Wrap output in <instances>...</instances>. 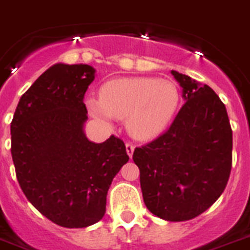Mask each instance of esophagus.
<instances>
[{
	"instance_id": "34e87169",
	"label": "esophagus",
	"mask_w": 250,
	"mask_h": 250,
	"mask_svg": "<svg viewBox=\"0 0 250 250\" xmlns=\"http://www.w3.org/2000/svg\"><path fill=\"white\" fill-rule=\"evenodd\" d=\"M125 150H127V154L129 155V157H132L133 150H135V145L132 144V142H127V144H125Z\"/></svg>"
}]
</instances>
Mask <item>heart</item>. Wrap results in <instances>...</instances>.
<instances>
[{
	"mask_svg": "<svg viewBox=\"0 0 250 250\" xmlns=\"http://www.w3.org/2000/svg\"><path fill=\"white\" fill-rule=\"evenodd\" d=\"M90 113L103 122L127 118V129L138 140H151L164 131L179 104L175 83L155 77H127L109 81L100 99L86 100Z\"/></svg>",
	"mask_w": 250,
	"mask_h": 250,
	"instance_id": "b5f03b06",
	"label": "heart"
}]
</instances>
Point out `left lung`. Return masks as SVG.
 I'll use <instances>...</instances> for the list:
<instances>
[{
    "label": "left lung",
    "instance_id": "obj_1",
    "mask_svg": "<svg viewBox=\"0 0 250 250\" xmlns=\"http://www.w3.org/2000/svg\"><path fill=\"white\" fill-rule=\"evenodd\" d=\"M186 103L167 131L136 147L144 202L167 221L194 219L212 206L228 184L232 131L225 104L208 85L171 71Z\"/></svg>",
    "mask_w": 250,
    "mask_h": 250
}]
</instances>
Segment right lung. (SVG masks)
I'll return each instance as SVG.
<instances>
[{
  "instance_id": "add662e5",
  "label": "right lung",
  "mask_w": 250,
  "mask_h": 250,
  "mask_svg": "<svg viewBox=\"0 0 250 250\" xmlns=\"http://www.w3.org/2000/svg\"><path fill=\"white\" fill-rule=\"evenodd\" d=\"M94 73L89 64H54L20 98L11 122L19 184L42 215L63 228L103 219L113 178L129 160L121 138L94 144L83 133V96Z\"/></svg>"
}]
</instances>
